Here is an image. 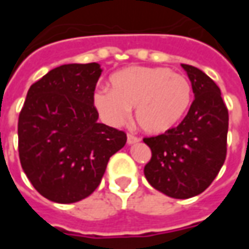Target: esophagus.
<instances>
[{
    "label": "esophagus",
    "instance_id": "obj_1",
    "mask_svg": "<svg viewBox=\"0 0 249 249\" xmlns=\"http://www.w3.org/2000/svg\"><path fill=\"white\" fill-rule=\"evenodd\" d=\"M126 141H128V144H136V142L140 141V139L136 135H133V133H128V139H126Z\"/></svg>",
    "mask_w": 249,
    "mask_h": 249
}]
</instances>
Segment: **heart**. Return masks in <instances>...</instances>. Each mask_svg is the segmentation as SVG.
Segmentation results:
<instances>
[{"label": "heart", "mask_w": 249, "mask_h": 249, "mask_svg": "<svg viewBox=\"0 0 249 249\" xmlns=\"http://www.w3.org/2000/svg\"><path fill=\"white\" fill-rule=\"evenodd\" d=\"M110 90L98 89L93 104L107 123L121 125L135 108L141 129L161 135L173 129L192 101V85L183 74L168 68L132 66L110 77Z\"/></svg>", "instance_id": "obj_1"}]
</instances>
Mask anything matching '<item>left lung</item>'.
<instances>
[{
	"label": "left lung",
	"instance_id": "1",
	"mask_svg": "<svg viewBox=\"0 0 249 249\" xmlns=\"http://www.w3.org/2000/svg\"><path fill=\"white\" fill-rule=\"evenodd\" d=\"M195 100L183 121L162 135L144 137L152 157L148 183L173 198H189L211 185L227 156L228 109L219 87L204 71L181 64Z\"/></svg>",
	"mask_w": 249,
	"mask_h": 249
}]
</instances>
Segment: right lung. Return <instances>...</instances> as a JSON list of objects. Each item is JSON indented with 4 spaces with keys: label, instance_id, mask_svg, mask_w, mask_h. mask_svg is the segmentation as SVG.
Segmentation results:
<instances>
[{
    "label": "right lung",
    "instance_id": "right-lung-1",
    "mask_svg": "<svg viewBox=\"0 0 249 249\" xmlns=\"http://www.w3.org/2000/svg\"><path fill=\"white\" fill-rule=\"evenodd\" d=\"M101 71L97 62L57 66L29 88L19 112L21 167L54 203L94 192L110 156L126 142L125 132L97 123L93 96Z\"/></svg>",
    "mask_w": 249,
    "mask_h": 249
}]
</instances>
